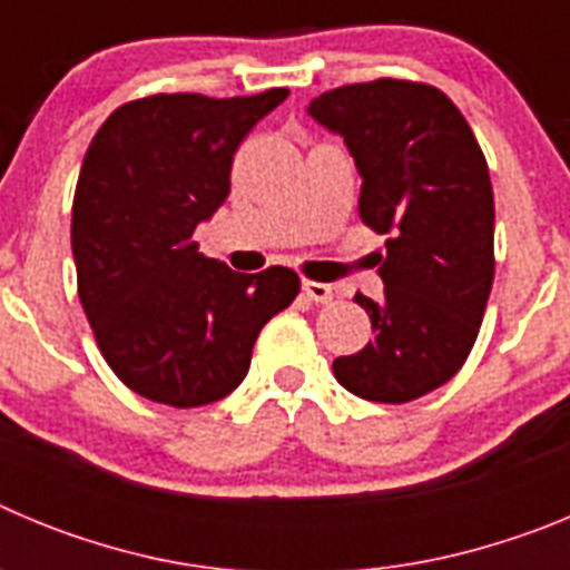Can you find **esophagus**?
I'll list each match as a JSON object with an SVG mask.
<instances>
[{
	"instance_id": "obj_1",
	"label": "esophagus",
	"mask_w": 570,
	"mask_h": 570,
	"mask_svg": "<svg viewBox=\"0 0 570 570\" xmlns=\"http://www.w3.org/2000/svg\"><path fill=\"white\" fill-rule=\"evenodd\" d=\"M302 291H305V296H308L311 302H320V305H328V302L334 299V288H331V285H325V282L305 279L302 282Z\"/></svg>"
}]
</instances>
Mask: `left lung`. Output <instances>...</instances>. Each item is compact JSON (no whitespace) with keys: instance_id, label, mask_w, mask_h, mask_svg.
Returning <instances> with one entry per match:
<instances>
[{"instance_id":"8db88e82","label":"left lung","mask_w":570,"mask_h":570,"mask_svg":"<svg viewBox=\"0 0 570 570\" xmlns=\"http://www.w3.org/2000/svg\"><path fill=\"white\" fill-rule=\"evenodd\" d=\"M342 136L362 176L360 216L387 234L380 302L356 294L374 336L334 360L371 402H411L445 385L471 354L493 282V190L476 136L442 90L376 79L308 105Z\"/></svg>"}]
</instances>
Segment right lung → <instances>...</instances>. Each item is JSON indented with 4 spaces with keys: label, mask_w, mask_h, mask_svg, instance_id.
Here are the masks:
<instances>
[{
    "label": "right lung",
    "mask_w": 570,
    "mask_h": 570,
    "mask_svg": "<svg viewBox=\"0 0 570 570\" xmlns=\"http://www.w3.org/2000/svg\"><path fill=\"white\" fill-rule=\"evenodd\" d=\"M285 99L156 94L116 108L85 154L70 223L79 299L114 374L145 400L228 396L262 325L299 294L291 268L236 274L194 242L228 199L239 142Z\"/></svg>",
    "instance_id": "right-lung-1"
}]
</instances>
